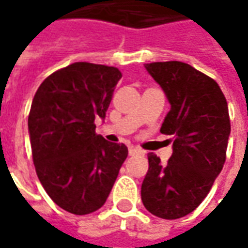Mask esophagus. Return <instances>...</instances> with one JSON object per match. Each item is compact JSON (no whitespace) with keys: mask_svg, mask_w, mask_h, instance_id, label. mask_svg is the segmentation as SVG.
I'll return each mask as SVG.
<instances>
[{"mask_svg":"<svg viewBox=\"0 0 248 248\" xmlns=\"http://www.w3.org/2000/svg\"><path fill=\"white\" fill-rule=\"evenodd\" d=\"M128 153L131 156H135V155H143V150L139 148H135V146H131L128 149Z\"/></svg>","mask_w":248,"mask_h":248,"instance_id":"obj_1","label":"esophagus"}]
</instances>
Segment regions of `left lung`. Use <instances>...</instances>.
Masks as SVG:
<instances>
[{
  "instance_id": "1",
  "label": "left lung",
  "mask_w": 248,
  "mask_h": 248,
  "mask_svg": "<svg viewBox=\"0 0 248 248\" xmlns=\"http://www.w3.org/2000/svg\"><path fill=\"white\" fill-rule=\"evenodd\" d=\"M145 67L171 103L160 131L172 135V156L163 164L149 153L140 197L149 213L176 219L200 205L224 167L231 134L228 103L217 81L187 63Z\"/></svg>"
}]
</instances>
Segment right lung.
<instances>
[{
    "instance_id": "obj_1",
    "label": "right lung",
    "mask_w": 248,
    "mask_h": 248,
    "mask_svg": "<svg viewBox=\"0 0 248 248\" xmlns=\"http://www.w3.org/2000/svg\"><path fill=\"white\" fill-rule=\"evenodd\" d=\"M117 67L76 62L48 76L34 95L29 132L37 176L61 208L91 214L105 204L128 149L95 134L121 78Z\"/></svg>"
}]
</instances>
